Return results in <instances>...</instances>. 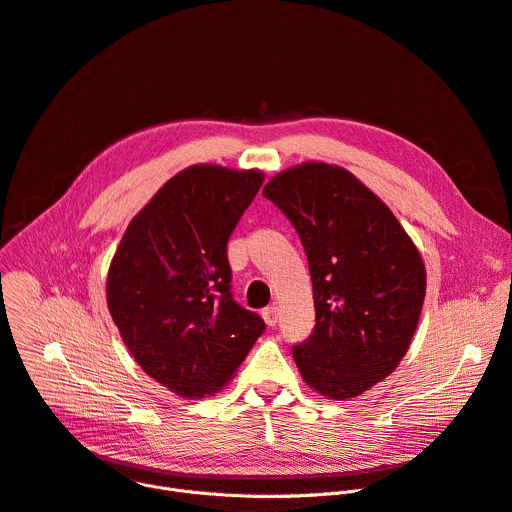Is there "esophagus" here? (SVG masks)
Listing matches in <instances>:
<instances>
[{"instance_id": "34e87169", "label": "esophagus", "mask_w": 512, "mask_h": 512, "mask_svg": "<svg viewBox=\"0 0 512 512\" xmlns=\"http://www.w3.org/2000/svg\"><path fill=\"white\" fill-rule=\"evenodd\" d=\"M278 307H265L263 311H261V317H263V321L267 326H276L278 324Z\"/></svg>"}]
</instances>
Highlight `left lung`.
<instances>
[{
  "label": "left lung",
  "instance_id": "8db88e82",
  "mask_svg": "<svg viewBox=\"0 0 512 512\" xmlns=\"http://www.w3.org/2000/svg\"><path fill=\"white\" fill-rule=\"evenodd\" d=\"M263 197L299 232L311 272L315 328L292 357L321 396L355 398L409 351L423 259L390 207L340 166L305 161L276 174Z\"/></svg>",
  "mask_w": 512,
  "mask_h": 512
}]
</instances>
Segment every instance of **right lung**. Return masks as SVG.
<instances>
[{"mask_svg":"<svg viewBox=\"0 0 512 512\" xmlns=\"http://www.w3.org/2000/svg\"><path fill=\"white\" fill-rule=\"evenodd\" d=\"M261 170L197 164L130 220L107 272V309L141 369L182 398L220 392L263 334L230 292L226 245Z\"/></svg>","mask_w":512,"mask_h":512,"instance_id":"obj_1","label":"right lung"}]
</instances>
